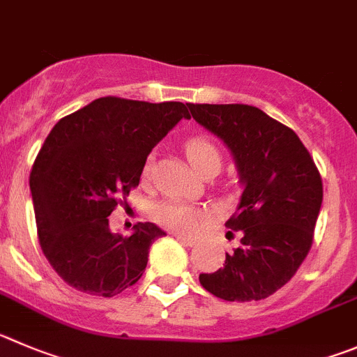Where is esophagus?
Listing matches in <instances>:
<instances>
[{
  "mask_svg": "<svg viewBox=\"0 0 357 357\" xmlns=\"http://www.w3.org/2000/svg\"><path fill=\"white\" fill-rule=\"evenodd\" d=\"M176 238L179 239V241H183L185 245L188 246H194L195 243H197V238H194V236H186V234H176Z\"/></svg>",
  "mask_w": 357,
  "mask_h": 357,
  "instance_id": "esophagus-1",
  "label": "esophagus"
}]
</instances>
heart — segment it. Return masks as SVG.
Listing matches in <instances>:
<instances>
[{"mask_svg": "<svg viewBox=\"0 0 357 357\" xmlns=\"http://www.w3.org/2000/svg\"><path fill=\"white\" fill-rule=\"evenodd\" d=\"M185 151L186 156H188V162L192 163V167L201 176L206 174V172L220 171L222 153L216 148L215 142H211L209 139L192 137L190 141H186ZM149 169H151V163L148 162V165L144 167L146 176L149 174ZM202 216L204 215L199 209L174 201L158 202L153 208V218L163 227L174 229V231H194L202 222Z\"/></svg>", "mask_w": 357, "mask_h": 357, "instance_id": "heart-1", "label": "heart"}]
</instances>
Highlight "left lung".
I'll return each instance as SVG.
<instances>
[{
    "label": "left lung",
    "instance_id": "8db88e82",
    "mask_svg": "<svg viewBox=\"0 0 357 357\" xmlns=\"http://www.w3.org/2000/svg\"><path fill=\"white\" fill-rule=\"evenodd\" d=\"M195 121L224 142L243 194L227 227L241 245L199 275L225 301H259L284 287L308 255L322 204V179L294 130L243 103H188Z\"/></svg>",
    "mask_w": 357,
    "mask_h": 357
}]
</instances>
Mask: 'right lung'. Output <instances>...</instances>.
Returning <instances> with one entry per match:
<instances>
[{
  "mask_svg": "<svg viewBox=\"0 0 357 357\" xmlns=\"http://www.w3.org/2000/svg\"><path fill=\"white\" fill-rule=\"evenodd\" d=\"M183 118L190 114L181 102L103 96L51 130L29 190L43 255L73 289L112 298L142 276L149 246L165 232L139 222L123 236L111 231L109 215L139 185L151 149Z\"/></svg>",
  "mask_w": 357,
  "mask_h": 357,
  "instance_id": "right-lung-1",
  "label": "right lung"
}]
</instances>
